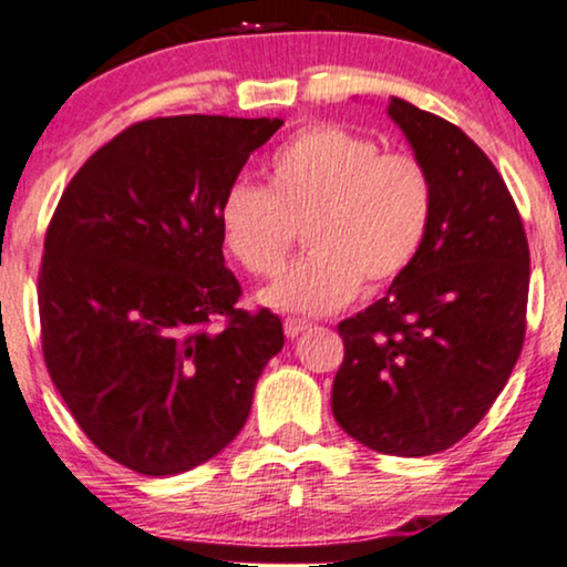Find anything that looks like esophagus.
Segmentation results:
<instances>
[{
	"instance_id": "34e87169",
	"label": "esophagus",
	"mask_w": 567,
	"mask_h": 567,
	"mask_svg": "<svg viewBox=\"0 0 567 567\" xmlns=\"http://www.w3.org/2000/svg\"><path fill=\"white\" fill-rule=\"evenodd\" d=\"M312 328V322H307V320H299V318H286L284 320V333L289 336V338H297V336H301L305 333V330H310Z\"/></svg>"
}]
</instances>
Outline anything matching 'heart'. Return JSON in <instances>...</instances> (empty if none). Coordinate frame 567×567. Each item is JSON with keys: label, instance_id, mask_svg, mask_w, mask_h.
<instances>
[{"label": "heart", "instance_id": "heart-1", "mask_svg": "<svg viewBox=\"0 0 567 567\" xmlns=\"http://www.w3.org/2000/svg\"><path fill=\"white\" fill-rule=\"evenodd\" d=\"M432 218V179L409 153H382L341 124H315L286 140L268 164V187L239 179L224 193L218 226L229 252L255 276L281 268L305 229L310 252L260 291L284 312L326 315L411 266Z\"/></svg>", "mask_w": 567, "mask_h": 567}]
</instances>
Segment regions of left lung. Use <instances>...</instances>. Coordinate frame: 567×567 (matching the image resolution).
Segmentation results:
<instances>
[{
  "label": "left lung",
  "mask_w": 567,
  "mask_h": 567,
  "mask_svg": "<svg viewBox=\"0 0 567 567\" xmlns=\"http://www.w3.org/2000/svg\"><path fill=\"white\" fill-rule=\"evenodd\" d=\"M388 116L432 179V218L382 299L343 320L336 422L388 455H432L468 435L518 362L528 241L503 176L466 132L391 99Z\"/></svg>",
  "instance_id": "8db88e82"
}]
</instances>
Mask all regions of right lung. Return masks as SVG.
I'll return each instance as SVG.
<instances>
[{"mask_svg":"<svg viewBox=\"0 0 567 567\" xmlns=\"http://www.w3.org/2000/svg\"><path fill=\"white\" fill-rule=\"evenodd\" d=\"M281 124H132L56 205L39 276L43 359L80 430L132 472L182 474L224 451L284 349L278 315L237 310L218 226L224 193Z\"/></svg>","mask_w":567,"mask_h":567,"instance_id":"obj_1","label":"right lung"}]
</instances>
